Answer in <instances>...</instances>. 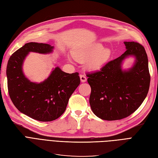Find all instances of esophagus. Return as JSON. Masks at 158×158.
Listing matches in <instances>:
<instances>
[{
	"mask_svg": "<svg viewBox=\"0 0 158 158\" xmlns=\"http://www.w3.org/2000/svg\"><path fill=\"white\" fill-rule=\"evenodd\" d=\"M80 77L81 82H86L87 78H86V76H85V75L81 74L80 75Z\"/></svg>",
	"mask_w": 158,
	"mask_h": 158,
	"instance_id": "34e87169",
	"label": "esophagus"
}]
</instances>
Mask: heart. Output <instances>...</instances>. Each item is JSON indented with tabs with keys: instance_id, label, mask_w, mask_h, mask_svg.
Returning a JSON list of instances; mask_svg holds the SVG:
<instances>
[{
	"instance_id": "1",
	"label": "heart",
	"mask_w": 158,
	"mask_h": 158,
	"mask_svg": "<svg viewBox=\"0 0 158 158\" xmlns=\"http://www.w3.org/2000/svg\"><path fill=\"white\" fill-rule=\"evenodd\" d=\"M94 55H95L88 62V65L90 69L98 70L109 59L111 52L108 49H103V46L101 45H95L89 49L82 51L73 52V56L78 61H83Z\"/></svg>"
}]
</instances>
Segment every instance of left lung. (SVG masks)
<instances>
[{"label": "left lung", "mask_w": 158, "mask_h": 158, "mask_svg": "<svg viewBox=\"0 0 158 158\" xmlns=\"http://www.w3.org/2000/svg\"><path fill=\"white\" fill-rule=\"evenodd\" d=\"M125 44L127 51L120 56L108 62L100 70L86 73L91 87V108L103 120H120L131 115L141 106L149 90L150 74L144 47L135 41ZM129 55L136 56L135 64L123 71L122 61Z\"/></svg>", "instance_id": "obj_1"}]
</instances>
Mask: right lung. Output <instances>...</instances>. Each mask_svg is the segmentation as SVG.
Listing matches in <instances>:
<instances>
[{"mask_svg": "<svg viewBox=\"0 0 158 158\" xmlns=\"http://www.w3.org/2000/svg\"><path fill=\"white\" fill-rule=\"evenodd\" d=\"M52 48L49 44L28 43L10 56L6 68L8 90L13 104L21 113L43 122L54 121L63 114L80 83L78 73H66L59 67L40 84L25 77L22 66L28 52L48 53Z\"/></svg>", "mask_w": 158, "mask_h": 158, "instance_id": "obj_1", "label": "right lung"}]
</instances>
